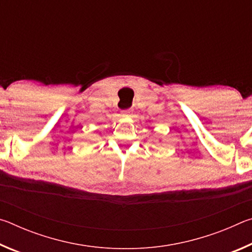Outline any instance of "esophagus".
Instances as JSON below:
<instances>
[{"instance_id":"34e87169","label":"esophagus","mask_w":252,"mask_h":252,"mask_svg":"<svg viewBox=\"0 0 252 252\" xmlns=\"http://www.w3.org/2000/svg\"><path fill=\"white\" fill-rule=\"evenodd\" d=\"M131 113H132V109H126V110H122V114L125 117H129V116H131Z\"/></svg>"}]
</instances>
